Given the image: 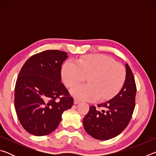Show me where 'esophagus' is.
Listing matches in <instances>:
<instances>
[{"label": "esophagus", "instance_id": "esophagus-1", "mask_svg": "<svg viewBox=\"0 0 156 156\" xmlns=\"http://www.w3.org/2000/svg\"><path fill=\"white\" fill-rule=\"evenodd\" d=\"M80 101L79 100H78V99H74V104L75 105H77V104H78V103H80Z\"/></svg>", "mask_w": 156, "mask_h": 156}]
</instances>
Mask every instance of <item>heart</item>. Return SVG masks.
<instances>
[{"label": "heart", "instance_id": "heart-1", "mask_svg": "<svg viewBox=\"0 0 156 156\" xmlns=\"http://www.w3.org/2000/svg\"><path fill=\"white\" fill-rule=\"evenodd\" d=\"M64 84L72 88L87 77L88 84L73 88L71 93L87 100L97 98L100 101L115 96L124 85L126 79L125 67L103 54H91L78 60L77 62H66L62 68Z\"/></svg>", "mask_w": 156, "mask_h": 156}]
</instances>
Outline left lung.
I'll use <instances>...</instances> for the list:
<instances>
[{
    "label": "left lung",
    "instance_id": "left-lung-1",
    "mask_svg": "<svg viewBox=\"0 0 156 156\" xmlns=\"http://www.w3.org/2000/svg\"><path fill=\"white\" fill-rule=\"evenodd\" d=\"M136 84L132 71L126 64V79L122 89L109 101L98 105L100 112L92 105L83 118V126L91 136L106 140L124 131L131 119L136 105Z\"/></svg>",
    "mask_w": 156,
    "mask_h": 156
}]
</instances>
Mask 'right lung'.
<instances>
[{
  "mask_svg": "<svg viewBox=\"0 0 156 156\" xmlns=\"http://www.w3.org/2000/svg\"><path fill=\"white\" fill-rule=\"evenodd\" d=\"M67 53L46 50L31 56L21 68L15 86L14 107L21 125L37 136L56 129L73 99L61 81Z\"/></svg>",
  "mask_w": 156,
  "mask_h": 156,
  "instance_id": "right-lung-1",
  "label": "right lung"
}]
</instances>
